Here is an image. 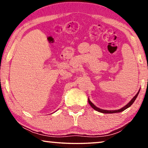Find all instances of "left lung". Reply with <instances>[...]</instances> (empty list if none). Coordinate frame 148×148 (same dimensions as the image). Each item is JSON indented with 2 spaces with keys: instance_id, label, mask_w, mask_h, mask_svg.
Segmentation results:
<instances>
[{
  "instance_id": "left-lung-1",
  "label": "left lung",
  "mask_w": 148,
  "mask_h": 148,
  "mask_svg": "<svg viewBox=\"0 0 148 148\" xmlns=\"http://www.w3.org/2000/svg\"><path fill=\"white\" fill-rule=\"evenodd\" d=\"M139 92L137 93V95H136V96H135V97H134V98H133V99H132V100H131V101L127 104V105H126L125 106V107H123L122 109H119V110H115V111H107V110H103V109H99V108H98V107H96V106H95V105H93V103H92V102H91L89 99H88V103L90 104L91 107H92L95 110H96V111H99V112H101V113H120V112L123 111L124 110H125L126 109H127L128 107H130V106L132 105L133 103H134V102L135 101H136V98H137V95H138V94H139Z\"/></svg>"
}]
</instances>
